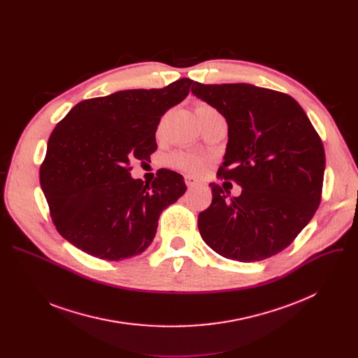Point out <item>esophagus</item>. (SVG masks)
<instances>
[{
  "label": "esophagus",
  "mask_w": 358,
  "mask_h": 358,
  "mask_svg": "<svg viewBox=\"0 0 358 358\" xmlns=\"http://www.w3.org/2000/svg\"><path fill=\"white\" fill-rule=\"evenodd\" d=\"M185 184H187V187H188V188H192V187L198 185V184H199V181H198L196 178H194L192 176H185Z\"/></svg>",
  "instance_id": "esophagus-1"
}]
</instances>
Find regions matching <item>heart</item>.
Returning a JSON list of instances; mask_svg holds the SVG:
<instances>
[{"label": "heart", "instance_id": "obj_1", "mask_svg": "<svg viewBox=\"0 0 358 358\" xmlns=\"http://www.w3.org/2000/svg\"><path fill=\"white\" fill-rule=\"evenodd\" d=\"M206 112H215V110L213 108H210L208 105L201 103L196 106V115L206 113ZM169 163H170V166H173L174 169H178L181 171L191 173V174H199L203 171V169H206L207 160L201 156L192 155V152L180 151V152H174L173 156H170Z\"/></svg>", "mask_w": 358, "mask_h": 358}]
</instances>
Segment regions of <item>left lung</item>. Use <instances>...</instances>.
<instances>
[{
	"label": "left lung",
	"instance_id": "8db88e82",
	"mask_svg": "<svg viewBox=\"0 0 358 358\" xmlns=\"http://www.w3.org/2000/svg\"><path fill=\"white\" fill-rule=\"evenodd\" d=\"M192 94L228 124L220 176L238 196L211 182L213 202L199 213L201 238L227 259L264 261L287 248L313 218L326 167L323 143L297 101L249 83L202 85Z\"/></svg>",
	"mask_w": 358,
	"mask_h": 358
}]
</instances>
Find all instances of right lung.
<instances>
[{"mask_svg":"<svg viewBox=\"0 0 358 358\" xmlns=\"http://www.w3.org/2000/svg\"><path fill=\"white\" fill-rule=\"evenodd\" d=\"M194 80L163 89L120 90L78 103L57 124L41 166V187L58 232L105 261L145 250L163 210L187 189L181 174L160 170L151 184L130 176L131 160L156 151L162 116L181 103Z\"/></svg>","mask_w":358,"mask_h":358,"instance_id":"1","label":"right lung"}]
</instances>
